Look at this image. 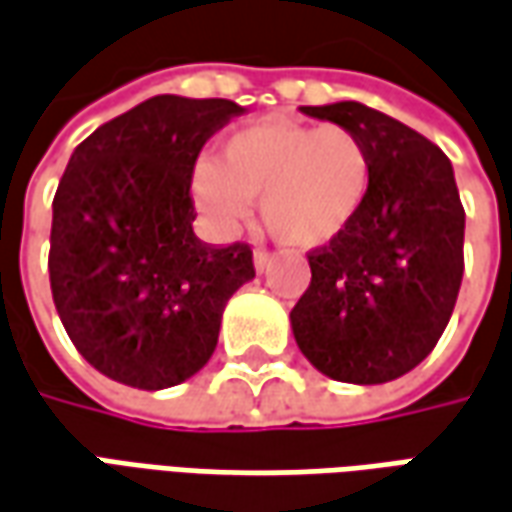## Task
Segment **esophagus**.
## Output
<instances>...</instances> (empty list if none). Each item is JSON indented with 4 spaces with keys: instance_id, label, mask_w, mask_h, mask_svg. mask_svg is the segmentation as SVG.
<instances>
[{
    "instance_id": "obj_1",
    "label": "esophagus",
    "mask_w": 512,
    "mask_h": 512,
    "mask_svg": "<svg viewBox=\"0 0 512 512\" xmlns=\"http://www.w3.org/2000/svg\"><path fill=\"white\" fill-rule=\"evenodd\" d=\"M270 262H273V253H270V250H256V253H253V267H256V273H264V270L270 267Z\"/></svg>"
}]
</instances>
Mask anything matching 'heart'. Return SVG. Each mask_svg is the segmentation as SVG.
I'll return each mask as SVG.
<instances>
[{
    "mask_svg": "<svg viewBox=\"0 0 512 512\" xmlns=\"http://www.w3.org/2000/svg\"><path fill=\"white\" fill-rule=\"evenodd\" d=\"M368 183V147L351 128L264 116L231 133L214 164L195 169L192 197L220 228H236L248 200H259L267 234L287 248L315 250L351 225Z\"/></svg>",
    "mask_w": 512,
    "mask_h": 512,
    "instance_id": "heart-1",
    "label": "heart"
}]
</instances>
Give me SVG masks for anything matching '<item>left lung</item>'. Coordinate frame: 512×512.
<instances>
[{
	"label": "left lung",
	"instance_id": "1",
	"mask_svg": "<svg viewBox=\"0 0 512 512\" xmlns=\"http://www.w3.org/2000/svg\"><path fill=\"white\" fill-rule=\"evenodd\" d=\"M301 111L357 133L370 183L351 225L309 253L295 343L334 382H393L432 354L457 303L465 211L454 169L438 144L362 102Z\"/></svg>",
	"mask_w": 512,
	"mask_h": 512
}]
</instances>
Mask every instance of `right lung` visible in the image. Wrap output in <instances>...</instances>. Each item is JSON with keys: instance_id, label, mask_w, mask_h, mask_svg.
Here are the masks:
<instances>
[{"instance_id": "add662e5", "label": "right lung", "mask_w": 512, "mask_h": 512, "mask_svg": "<svg viewBox=\"0 0 512 512\" xmlns=\"http://www.w3.org/2000/svg\"><path fill=\"white\" fill-rule=\"evenodd\" d=\"M242 111L158 94L74 147L52 200L49 284L74 348L114 382L192 379L217 348L228 298L256 276L248 245L192 231L197 153Z\"/></svg>"}]
</instances>
